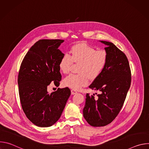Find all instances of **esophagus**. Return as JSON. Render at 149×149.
<instances>
[{
    "label": "esophagus",
    "mask_w": 149,
    "mask_h": 149,
    "mask_svg": "<svg viewBox=\"0 0 149 149\" xmlns=\"http://www.w3.org/2000/svg\"><path fill=\"white\" fill-rule=\"evenodd\" d=\"M71 94L72 95H74V94H77V91H76L75 90H71Z\"/></svg>",
    "instance_id": "esophagus-1"
}]
</instances>
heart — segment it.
<instances>
[{"label": "heart", "mask_w": 149, "mask_h": 149, "mask_svg": "<svg viewBox=\"0 0 149 149\" xmlns=\"http://www.w3.org/2000/svg\"><path fill=\"white\" fill-rule=\"evenodd\" d=\"M70 55L65 54L59 63L60 71L68 74L73 63H79L78 74H70L63 81L65 87L79 90L86 86L89 79L97 78L104 71L108 62V54L104 49H97L85 42H80L72 47Z\"/></svg>", "instance_id": "b5f03b06"}]
</instances>
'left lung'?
Instances as JSON below:
<instances>
[{"mask_svg": "<svg viewBox=\"0 0 149 149\" xmlns=\"http://www.w3.org/2000/svg\"><path fill=\"white\" fill-rule=\"evenodd\" d=\"M107 45L105 50L108 62L102 73L89 86L99 91L97 97L87 94L83 109L84 117L93 127L105 126L111 123L120 111L130 87L132 74L125 54L114 44L100 41Z\"/></svg>", "mask_w": 149, "mask_h": 149, "instance_id": "1", "label": "left lung"}]
</instances>
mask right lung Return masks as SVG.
<instances>
[{"instance_id":"obj_1","label":"right lung","mask_w":149,"mask_h":149,"mask_svg":"<svg viewBox=\"0 0 149 149\" xmlns=\"http://www.w3.org/2000/svg\"><path fill=\"white\" fill-rule=\"evenodd\" d=\"M61 39H40L30 48L20 67L17 83L21 105L27 118L35 125L47 127L60 118L71 95L68 88L51 94L47 87L59 86V63L64 55L58 47Z\"/></svg>"}]
</instances>
